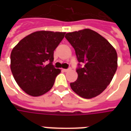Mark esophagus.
I'll return each instance as SVG.
<instances>
[{
  "label": "esophagus",
  "mask_w": 131,
  "mask_h": 131,
  "mask_svg": "<svg viewBox=\"0 0 131 131\" xmlns=\"http://www.w3.org/2000/svg\"><path fill=\"white\" fill-rule=\"evenodd\" d=\"M70 69H63V71H64V72H67V71H68Z\"/></svg>",
  "instance_id": "1"
}]
</instances>
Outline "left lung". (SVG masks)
I'll return each mask as SVG.
<instances>
[{
    "mask_svg": "<svg viewBox=\"0 0 131 131\" xmlns=\"http://www.w3.org/2000/svg\"><path fill=\"white\" fill-rule=\"evenodd\" d=\"M65 38L75 50L79 62L78 79L70 83L71 89L83 98L97 96L106 89L116 71L115 49L101 35L89 29L67 33Z\"/></svg>",
    "mask_w": 131,
    "mask_h": 131,
    "instance_id": "1",
    "label": "left lung"
}]
</instances>
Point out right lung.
<instances>
[{"mask_svg": "<svg viewBox=\"0 0 131 131\" xmlns=\"http://www.w3.org/2000/svg\"><path fill=\"white\" fill-rule=\"evenodd\" d=\"M65 32L40 31L21 39L13 49L10 69L19 86L29 95L37 97L52 88L60 74L54 68V50Z\"/></svg>", "mask_w": 131, "mask_h": 131, "instance_id": "obj_1", "label": "right lung"}]
</instances>
